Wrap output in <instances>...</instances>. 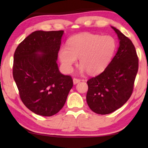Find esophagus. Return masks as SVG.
Wrapping results in <instances>:
<instances>
[{"label":"esophagus","instance_id":"1","mask_svg":"<svg viewBox=\"0 0 148 148\" xmlns=\"http://www.w3.org/2000/svg\"><path fill=\"white\" fill-rule=\"evenodd\" d=\"M73 84L75 85L77 84H78V83H79L81 82V80L79 79H77V78H74L73 79Z\"/></svg>","mask_w":148,"mask_h":148}]
</instances>
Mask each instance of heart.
I'll return each mask as SVG.
<instances>
[{
    "mask_svg": "<svg viewBox=\"0 0 148 148\" xmlns=\"http://www.w3.org/2000/svg\"><path fill=\"white\" fill-rule=\"evenodd\" d=\"M116 47V41L112 36L86 32L71 37L67 46L60 48L58 58L66 73L72 71L77 58H79L81 71L96 75L107 67Z\"/></svg>",
    "mask_w": 148,
    "mask_h": 148,
    "instance_id": "1",
    "label": "heart"
}]
</instances>
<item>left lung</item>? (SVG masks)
I'll return each mask as SVG.
<instances>
[{
	"instance_id": "8db88e82",
	"label": "left lung",
	"mask_w": 148,
	"mask_h": 148,
	"mask_svg": "<svg viewBox=\"0 0 148 148\" xmlns=\"http://www.w3.org/2000/svg\"><path fill=\"white\" fill-rule=\"evenodd\" d=\"M111 27L119 40L116 54L102 73L87 82V103L99 114L112 113L127 102L138 71V57L132 42L116 27Z\"/></svg>"
}]
</instances>
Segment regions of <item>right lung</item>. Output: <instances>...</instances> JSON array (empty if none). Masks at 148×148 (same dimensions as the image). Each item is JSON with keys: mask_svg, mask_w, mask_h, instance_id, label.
Masks as SVG:
<instances>
[{"mask_svg": "<svg viewBox=\"0 0 148 148\" xmlns=\"http://www.w3.org/2000/svg\"><path fill=\"white\" fill-rule=\"evenodd\" d=\"M64 31L32 32L16 48L13 75L25 106L36 114L50 116L60 111L73 79L59 71L56 60Z\"/></svg>", "mask_w": 148, "mask_h": 148, "instance_id": "1", "label": "right lung"}]
</instances>
